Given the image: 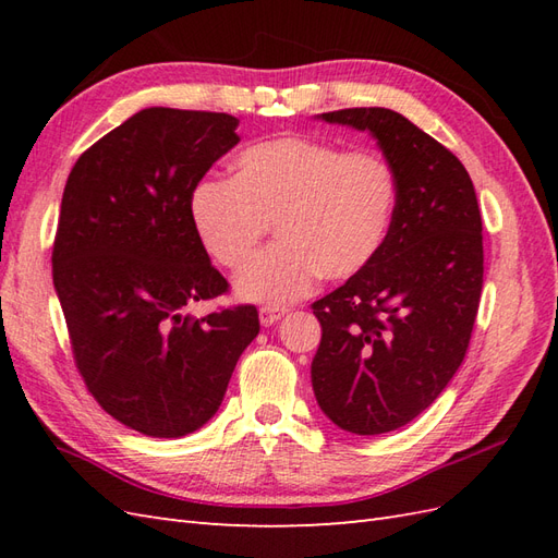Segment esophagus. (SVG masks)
I'll return each instance as SVG.
<instances>
[{
  "label": "esophagus",
  "mask_w": 558,
  "mask_h": 558,
  "mask_svg": "<svg viewBox=\"0 0 558 558\" xmlns=\"http://www.w3.org/2000/svg\"><path fill=\"white\" fill-rule=\"evenodd\" d=\"M286 314H288L286 306H272V304H266V306H260V310H258V318H260V324H264V326H272L276 322H280V318Z\"/></svg>",
  "instance_id": "34e87169"
}]
</instances>
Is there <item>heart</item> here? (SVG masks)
Segmentation results:
<instances>
[{
	"label": "heart",
	"instance_id": "1",
	"mask_svg": "<svg viewBox=\"0 0 558 558\" xmlns=\"http://www.w3.org/2000/svg\"><path fill=\"white\" fill-rule=\"evenodd\" d=\"M398 206V177L374 150H342L310 136H276L244 148L232 180H201L189 218L206 254L246 266L276 225L280 242L234 280L252 302L286 304L318 278L348 280L381 252Z\"/></svg>",
	"mask_w": 558,
	"mask_h": 558
}]
</instances>
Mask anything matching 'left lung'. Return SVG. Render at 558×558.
<instances>
[{"label":"left lung","instance_id":"obj_1","mask_svg":"<svg viewBox=\"0 0 558 558\" xmlns=\"http://www.w3.org/2000/svg\"><path fill=\"white\" fill-rule=\"evenodd\" d=\"M322 120L369 132L398 177L381 252L312 304L318 408L340 429L376 436L429 408L465 360L484 276L482 216L462 162L400 112L350 108Z\"/></svg>","mask_w":558,"mask_h":558}]
</instances>
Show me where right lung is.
I'll return each instance as SVG.
<instances>
[{
  "label": "right lung",
  "mask_w": 558,
  "mask_h": 558,
  "mask_svg": "<svg viewBox=\"0 0 558 558\" xmlns=\"http://www.w3.org/2000/svg\"><path fill=\"white\" fill-rule=\"evenodd\" d=\"M225 112L146 108L76 160L59 210L52 280L90 396L129 429H201L258 336L254 304L186 306L228 292L189 218L210 165L240 144Z\"/></svg>",
  "instance_id": "add662e5"
}]
</instances>
